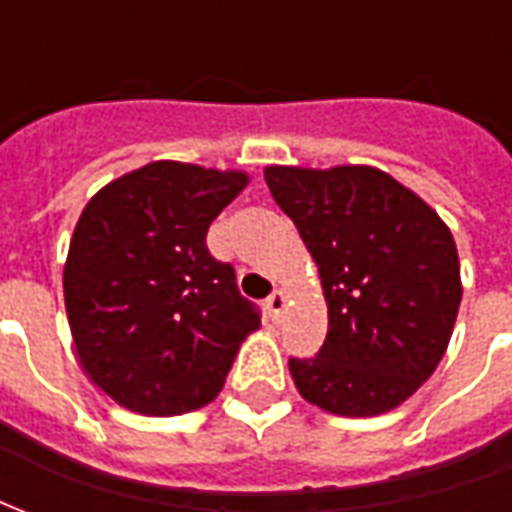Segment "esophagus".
I'll list each match as a JSON object with an SVG mask.
<instances>
[{
  "mask_svg": "<svg viewBox=\"0 0 512 512\" xmlns=\"http://www.w3.org/2000/svg\"><path fill=\"white\" fill-rule=\"evenodd\" d=\"M283 308H286V294H283L281 289H275V292L267 297V311H270L272 322H278V319H281Z\"/></svg>",
  "mask_w": 512,
  "mask_h": 512,
  "instance_id": "34e87169",
  "label": "esophagus"
}]
</instances>
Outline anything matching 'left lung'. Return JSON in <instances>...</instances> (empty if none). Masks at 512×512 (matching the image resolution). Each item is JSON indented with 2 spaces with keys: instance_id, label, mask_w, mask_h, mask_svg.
<instances>
[{
  "instance_id": "1",
  "label": "left lung",
  "mask_w": 512,
  "mask_h": 512,
  "mask_svg": "<svg viewBox=\"0 0 512 512\" xmlns=\"http://www.w3.org/2000/svg\"><path fill=\"white\" fill-rule=\"evenodd\" d=\"M264 179L327 300L319 354L289 360L300 395L341 417L401 406L445 357L464 294L445 220L371 166H267Z\"/></svg>"
}]
</instances>
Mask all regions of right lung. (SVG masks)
<instances>
[{
    "instance_id": "right-lung-1",
    "label": "right lung",
    "mask_w": 512,
    "mask_h": 512,
    "mask_svg": "<svg viewBox=\"0 0 512 512\" xmlns=\"http://www.w3.org/2000/svg\"><path fill=\"white\" fill-rule=\"evenodd\" d=\"M245 171L155 160L100 188L65 261V308L84 374L149 417L193 412L223 390L259 311L207 229Z\"/></svg>"
}]
</instances>
